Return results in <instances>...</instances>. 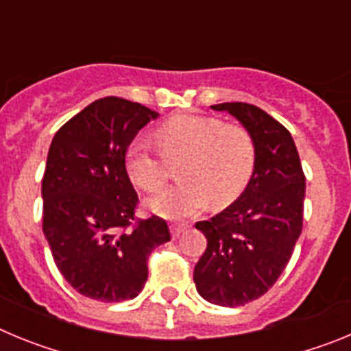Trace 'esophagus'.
I'll return each mask as SVG.
<instances>
[{
    "mask_svg": "<svg viewBox=\"0 0 351 351\" xmlns=\"http://www.w3.org/2000/svg\"><path fill=\"white\" fill-rule=\"evenodd\" d=\"M186 228H188V225H184V223H172V225H170V232H172V237L178 239L179 235H181L182 232L186 230Z\"/></svg>",
    "mask_w": 351,
    "mask_h": 351,
    "instance_id": "34e87169",
    "label": "esophagus"
}]
</instances>
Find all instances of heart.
<instances>
[{"label": "heart", "mask_w": 351, "mask_h": 351, "mask_svg": "<svg viewBox=\"0 0 351 351\" xmlns=\"http://www.w3.org/2000/svg\"><path fill=\"white\" fill-rule=\"evenodd\" d=\"M156 151L147 138L126 149V170L144 191H156L169 178V163L178 167V184L147 200L165 218H188L207 204L230 206L246 191L256 169V144L250 130L218 117L184 114L156 130Z\"/></svg>", "instance_id": "obj_1"}]
</instances>
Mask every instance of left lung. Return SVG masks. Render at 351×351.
Returning a JSON list of instances; mask_svg holds the SVG:
<instances>
[{
    "label": "left lung",
    "mask_w": 351,
    "mask_h": 351,
    "mask_svg": "<svg viewBox=\"0 0 351 351\" xmlns=\"http://www.w3.org/2000/svg\"><path fill=\"white\" fill-rule=\"evenodd\" d=\"M237 117L255 138L256 169L234 204L198 221L207 247L195 265L198 293L218 306H244L283 274L302 232L306 176L295 142L281 123L256 105H210Z\"/></svg>",
    "instance_id": "left-lung-1"
}]
</instances>
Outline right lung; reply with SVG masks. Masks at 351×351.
<instances>
[{"label": "right lung", "instance_id": "right-lung-1", "mask_svg": "<svg viewBox=\"0 0 351 351\" xmlns=\"http://www.w3.org/2000/svg\"><path fill=\"white\" fill-rule=\"evenodd\" d=\"M158 114L107 96L66 121L52 138L42 179L43 234L64 280L100 302L137 297L147 258L169 243L160 216H135L138 195L126 172V149Z\"/></svg>", "mask_w": 351, "mask_h": 351}]
</instances>
